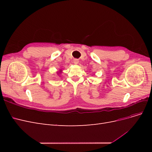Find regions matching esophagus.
I'll return each mask as SVG.
<instances>
[{
    "label": "esophagus",
    "instance_id": "1",
    "mask_svg": "<svg viewBox=\"0 0 152 152\" xmlns=\"http://www.w3.org/2000/svg\"><path fill=\"white\" fill-rule=\"evenodd\" d=\"M73 63H74L75 64H78V63H79V59H74V60H73Z\"/></svg>",
    "mask_w": 152,
    "mask_h": 152
}]
</instances>
